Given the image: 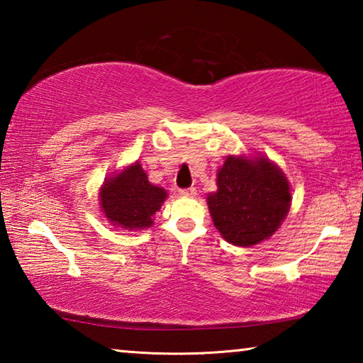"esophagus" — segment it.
<instances>
[{
	"instance_id": "esophagus-1",
	"label": "esophagus",
	"mask_w": 363,
	"mask_h": 363,
	"mask_svg": "<svg viewBox=\"0 0 363 363\" xmlns=\"http://www.w3.org/2000/svg\"><path fill=\"white\" fill-rule=\"evenodd\" d=\"M179 195H181V196H194V195H196V189H195V187L179 189Z\"/></svg>"
}]
</instances>
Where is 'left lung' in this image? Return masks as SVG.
<instances>
[{
	"instance_id": "obj_1",
	"label": "left lung",
	"mask_w": 363,
	"mask_h": 363,
	"mask_svg": "<svg viewBox=\"0 0 363 363\" xmlns=\"http://www.w3.org/2000/svg\"><path fill=\"white\" fill-rule=\"evenodd\" d=\"M216 182L218 190L206 199L208 208L214 227L237 247H251L274 235L290 211V184L266 157L229 155Z\"/></svg>"
}]
</instances>
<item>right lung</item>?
Returning <instances> with one entry per match:
<instances>
[{
	"label": "right lung",
	"instance_id": "right-lung-1",
	"mask_svg": "<svg viewBox=\"0 0 363 363\" xmlns=\"http://www.w3.org/2000/svg\"><path fill=\"white\" fill-rule=\"evenodd\" d=\"M167 190L149 182L139 162L104 181L99 200L108 223L128 230L147 229L167 200Z\"/></svg>",
	"mask_w": 363,
	"mask_h": 363
}]
</instances>
